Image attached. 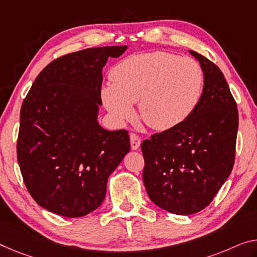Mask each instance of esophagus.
<instances>
[{
  "mask_svg": "<svg viewBox=\"0 0 257 257\" xmlns=\"http://www.w3.org/2000/svg\"><path fill=\"white\" fill-rule=\"evenodd\" d=\"M130 141H131V148L133 149V151H138V149H139V147H140V145H141L140 138L138 137L137 134L131 133V134H130Z\"/></svg>",
  "mask_w": 257,
  "mask_h": 257,
  "instance_id": "obj_1",
  "label": "esophagus"
}]
</instances>
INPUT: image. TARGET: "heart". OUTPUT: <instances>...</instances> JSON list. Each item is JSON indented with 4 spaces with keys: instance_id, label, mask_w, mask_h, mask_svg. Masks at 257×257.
<instances>
[{
    "instance_id": "obj_1",
    "label": "heart",
    "mask_w": 257,
    "mask_h": 257,
    "mask_svg": "<svg viewBox=\"0 0 257 257\" xmlns=\"http://www.w3.org/2000/svg\"><path fill=\"white\" fill-rule=\"evenodd\" d=\"M112 84L101 89L106 110L118 121L134 116L139 102L141 118L157 131L180 125L194 111L202 95L204 76L189 57L155 51L133 55L113 66Z\"/></svg>"
}]
</instances>
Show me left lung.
<instances>
[{"label":"left lung","mask_w":257,"mask_h":257,"mask_svg":"<svg viewBox=\"0 0 257 257\" xmlns=\"http://www.w3.org/2000/svg\"><path fill=\"white\" fill-rule=\"evenodd\" d=\"M202 68V95L194 111L176 127L141 144L142 179L154 203L171 214L192 215L206 208L234 164L238 109L222 71L196 51Z\"/></svg>","instance_id":"8db88e82"}]
</instances>
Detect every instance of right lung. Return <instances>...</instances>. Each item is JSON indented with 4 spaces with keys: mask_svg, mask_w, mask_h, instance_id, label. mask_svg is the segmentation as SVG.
Masks as SVG:
<instances>
[{
    "mask_svg": "<svg viewBox=\"0 0 257 257\" xmlns=\"http://www.w3.org/2000/svg\"><path fill=\"white\" fill-rule=\"evenodd\" d=\"M127 46L68 54L35 79L21 110L17 159L39 206L74 218L103 202L109 176L130 152L127 131L97 121L102 70Z\"/></svg>",
    "mask_w": 257,
    "mask_h": 257,
    "instance_id": "add662e5",
    "label": "right lung"
}]
</instances>
